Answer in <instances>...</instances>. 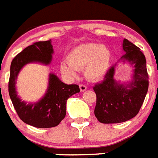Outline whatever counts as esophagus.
<instances>
[{
    "label": "esophagus",
    "mask_w": 158,
    "mask_h": 158,
    "mask_svg": "<svg viewBox=\"0 0 158 158\" xmlns=\"http://www.w3.org/2000/svg\"><path fill=\"white\" fill-rule=\"evenodd\" d=\"M79 88H80V91H84L87 90V87H86V85H84V84H80V85H79Z\"/></svg>",
    "instance_id": "obj_1"
}]
</instances>
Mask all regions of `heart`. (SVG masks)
Instances as JSON below:
<instances>
[{
  "label": "heart",
  "mask_w": 158,
  "mask_h": 158,
  "mask_svg": "<svg viewBox=\"0 0 158 158\" xmlns=\"http://www.w3.org/2000/svg\"><path fill=\"white\" fill-rule=\"evenodd\" d=\"M111 51L97 43H87L76 46L67 55V62L61 63L63 74L75 76L77 70L85 69L88 80L99 81L108 71L111 62Z\"/></svg>",
  "instance_id": "heart-1"
}]
</instances>
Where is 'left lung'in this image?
Instances as JSON below:
<instances>
[{"instance_id": "obj_1", "label": "left lung", "mask_w": 158, "mask_h": 158, "mask_svg": "<svg viewBox=\"0 0 158 158\" xmlns=\"http://www.w3.org/2000/svg\"><path fill=\"white\" fill-rule=\"evenodd\" d=\"M123 60L134 65L133 80L128 85L120 84L114 79L113 65L108 70L103 81L93 87L96 95L95 116L100 123L116 124L127 121L137 115L149 88L146 60L142 51L128 39H124Z\"/></svg>"}]
</instances>
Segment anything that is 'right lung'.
Returning <instances> with one entry per match:
<instances>
[{
  "instance_id": "right-lung-1",
  "label": "right lung",
  "mask_w": 158,
  "mask_h": 158,
  "mask_svg": "<svg viewBox=\"0 0 158 158\" xmlns=\"http://www.w3.org/2000/svg\"><path fill=\"white\" fill-rule=\"evenodd\" d=\"M52 54L51 40L34 42L14 57L10 67L9 94L12 103L20 119L36 128H52L59 125L66 116L67 99L80 91L77 84H66L56 75L50 74L48 89L40 101L27 104L18 98L15 83L21 69L32 62L49 64Z\"/></svg>"
}]
</instances>
